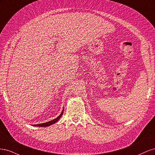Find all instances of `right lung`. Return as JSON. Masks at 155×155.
<instances>
[{"label": "right lung", "instance_id": "1", "mask_svg": "<svg viewBox=\"0 0 155 155\" xmlns=\"http://www.w3.org/2000/svg\"><path fill=\"white\" fill-rule=\"evenodd\" d=\"M63 111H64V108H63V110H62V112H61V114H59V116H58L57 118H55L54 120L49 121H48V122H46V123L40 124H36V125H32L35 126V127H36V126H37V127H47V126H50V125H52V124H54L57 122V121L60 119V118H61V116H62L63 114Z\"/></svg>", "mask_w": 155, "mask_h": 155}]
</instances>
